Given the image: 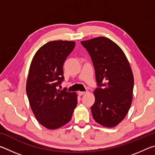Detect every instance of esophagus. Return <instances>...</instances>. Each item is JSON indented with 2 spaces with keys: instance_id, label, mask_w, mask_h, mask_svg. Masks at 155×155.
Returning a JSON list of instances; mask_svg holds the SVG:
<instances>
[{
  "instance_id": "1",
  "label": "esophagus",
  "mask_w": 155,
  "mask_h": 155,
  "mask_svg": "<svg viewBox=\"0 0 155 155\" xmlns=\"http://www.w3.org/2000/svg\"><path fill=\"white\" fill-rule=\"evenodd\" d=\"M86 93H87V91H78V94H79V96H83Z\"/></svg>"
}]
</instances>
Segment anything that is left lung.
<instances>
[{
    "label": "left lung",
    "instance_id": "left-lung-1",
    "mask_svg": "<svg viewBox=\"0 0 155 155\" xmlns=\"http://www.w3.org/2000/svg\"><path fill=\"white\" fill-rule=\"evenodd\" d=\"M81 43L91 56L99 86L94 91L93 118L103 127H114L124 120L132 103L134 77L129 62L121 48L107 38Z\"/></svg>",
    "mask_w": 155,
    "mask_h": 155
}]
</instances>
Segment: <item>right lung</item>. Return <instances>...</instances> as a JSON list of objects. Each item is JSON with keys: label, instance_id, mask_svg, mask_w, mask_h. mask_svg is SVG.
<instances>
[{"label": "right lung", "instance_id": "obj_1", "mask_svg": "<svg viewBox=\"0 0 155 155\" xmlns=\"http://www.w3.org/2000/svg\"><path fill=\"white\" fill-rule=\"evenodd\" d=\"M75 46L73 41H51L35 52L31 61L26 91L31 110L43 127L54 130L72 119L77 94L57 90L64 79L63 65Z\"/></svg>", "mask_w": 155, "mask_h": 155}]
</instances>
